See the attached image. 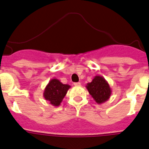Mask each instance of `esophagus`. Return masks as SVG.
<instances>
[{"instance_id": "1", "label": "esophagus", "mask_w": 149, "mask_h": 149, "mask_svg": "<svg viewBox=\"0 0 149 149\" xmlns=\"http://www.w3.org/2000/svg\"><path fill=\"white\" fill-rule=\"evenodd\" d=\"M74 85H75V86H80V85H81V83H80V82H75Z\"/></svg>"}]
</instances>
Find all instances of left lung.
<instances>
[{
	"label": "left lung",
	"instance_id": "1",
	"mask_svg": "<svg viewBox=\"0 0 149 149\" xmlns=\"http://www.w3.org/2000/svg\"><path fill=\"white\" fill-rule=\"evenodd\" d=\"M86 88L97 104H102L110 99L111 89L108 81L101 76H96L92 81L87 84Z\"/></svg>",
	"mask_w": 149,
	"mask_h": 149
}]
</instances>
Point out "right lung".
Listing matches in <instances>:
<instances>
[{"label": "right lung", "mask_w": 149, "mask_h": 149, "mask_svg": "<svg viewBox=\"0 0 149 149\" xmlns=\"http://www.w3.org/2000/svg\"><path fill=\"white\" fill-rule=\"evenodd\" d=\"M70 85L62 84L57 79H52L47 84L43 96L45 100L53 106H59L63 99L66 96Z\"/></svg>", "instance_id": "obj_1"}]
</instances>
